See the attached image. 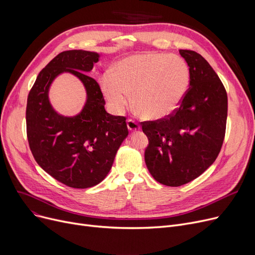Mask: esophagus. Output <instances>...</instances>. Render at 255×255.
Wrapping results in <instances>:
<instances>
[{
	"label": "esophagus",
	"mask_w": 255,
	"mask_h": 255,
	"mask_svg": "<svg viewBox=\"0 0 255 255\" xmlns=\"http://www.w3.org/2000/svg\"><path fill=\"white\" fill-rule=\"evenodd\" d=\"M127 127L130 131H138L140 129L139 124L136 123L135 121H133V120H128L127 121Z\"/></svg>",
	"instance_id": "1"
}]
</instances>
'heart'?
I'll list each match as a JSON object with an SVG mask.
<instances>
[{
  "instance_id": "obj_1",
  "label": "heart",
  "mask_w": 255,
  "mask_h": 255,
  "mask_svg": "<svg viewBox=\"0 0 255 255\" xmlns=\"http://www.w3.org/2000/svg\"><path fill=\"white\" fill-rule=\"evenodd\" d=\"M191 82V70L178 56L144 52L121 61L116 72L101 80L103 95L117 115L131 103L146 120L163 119L175 113L183 102Z\"/></svg>"
}]
</instances>
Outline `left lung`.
Masks as SVG:
<instances>
[{
    "label": "left lung",
    "mask_w": 255,
    "mask_h": 255,
    "mask_svg": "<svg viewBox=\"0 0 255 255\" xmlns=\"http://www.w3.org/2000/svg\"><path fill=\"white\" fill-rule=\"evenodd\" d=\"M179 51L191 70L188 92L175 113L141 125L149 138L146 167L157 182L170 187L191 182L214 163L227 118V94L217 73L196 51Z\"/></svg>",
    "instance_id": "1"
}]
</instances>
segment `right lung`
Wrapping results in <instances>:
<instances>
[{
	"label": "right lung",
	"instance_id": "1",
	"mask_svg": "<svg viewBox=\"0 0 255 255\" xmlns=\"http://www.w3.org/2000/svg\"><path fill=\"white\" fill-rule=\"evenodd\" d=\"M98 61L93 51L59 53L38 74L26 102V136L36 162L71 188H90L104 180L128 135L126 118L106 113L98 83L87 74ZM63 72L78 77L87 91L84 109L74 117L59 115L48 99L52 80Z\"/></svg>",
	"mask_w": 255,
	"mask_h": 255
}]
</instances>
